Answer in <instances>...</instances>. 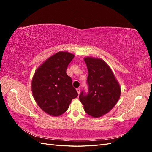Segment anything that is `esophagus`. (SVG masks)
<instances>
[{
    "label": "esophagus",
    "instance_id": "obj_1",
    "mask_svg": "<svg viewBox=\"0 0 152 152\" xmlns=\"http://www.w3.org/2000/svg\"><path fill=\"white\" fill-rule=\"evenodd\" d=\"M77 93H78V94H80V88H77Z\"/></svg>",
    "mask_w": 152,
    "mask_h": 152
}]
</instances>
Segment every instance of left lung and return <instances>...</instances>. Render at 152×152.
I'll return each instance as SVG.
<instances>
[{
	"label": "left lung",
	"mask_w": 152,
	"mask_h": 152,
	"mask_svg": "<svg viewBox=\"0 0 152 152\" xmlns=\"http://www.w3.org/2000/svg\"><path fill=\"white\" fill-rule=\"evenodd\" d=\"M88 76V92L83 90L79 99L85 112L97 118L107 113L117 103L121 96V87L108 65L99 58H84Z\"/></svg>",
	"instance_id": "8db88e82"
}]
</instances>
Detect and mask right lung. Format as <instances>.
Here are the masks:
<instances>
[{"label":"right lung","instance_id":"add662e5","mask_svg":"<svg viewBox=\"0 0 152 152\" xmlns=\"http://www.w3.org/2000/svg\"><path fill=\"white\" fill-rule=\"evenodd\" d=\"M74 58L67 52H59L50 56L35 72L31 82L34 98L39 107L50 115L65 113L78 93L66 68Z\"/></svg>","mask_w":152,"mask_h":152}]
</instances>
